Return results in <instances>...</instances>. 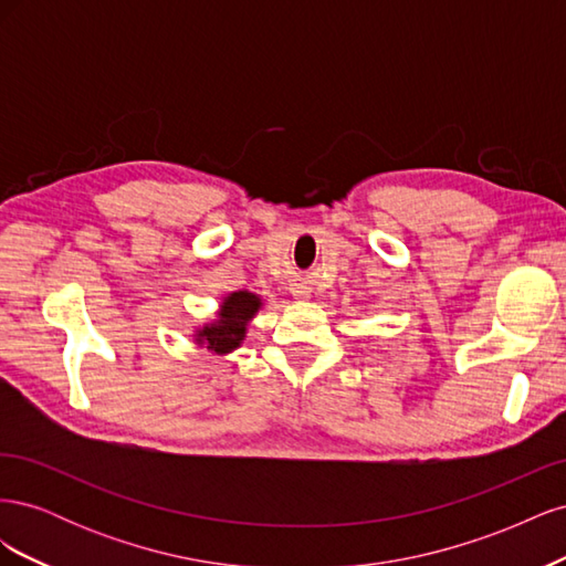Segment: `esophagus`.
Instances as JSON below:
<instances>
[{"mask_svg":"<svg viewBox=\"0 0 566 566\" xmlns=\"http://www.w3.org/2000/svg\"><path fill=\"white\" fill-rule=\"evenodd\" d=\"M293 297H295L297 302H306V300L312 297V290L306 287V285H295V287H293Z\"/></svg>","mask_w":566,"mask_h":566,"instance_id":"esophagus-1","label":"esophagus"}]
</instances>
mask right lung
I'll use <instances>...</instances> for the list:
<instances>
[{
	"instance_id": "obj_1",
	"label": "right lung",
	"mask_w": 566,
	"mask_h": 566,
	"mask_svg": "<svg viewBox=\"0 0 566 566\" xmlns=\"http://www.w3.org/2000/svg\"><path fill=\"white\" fill-rule=\"evenodd\" d=\"M262 310V297L238 290V293L227 295L219 304L217 318L205 323L202 328L193 333L198 347H205L217 356H227L233 349L243 345L250 321Z\"/></svg>"
}]
</instances>
